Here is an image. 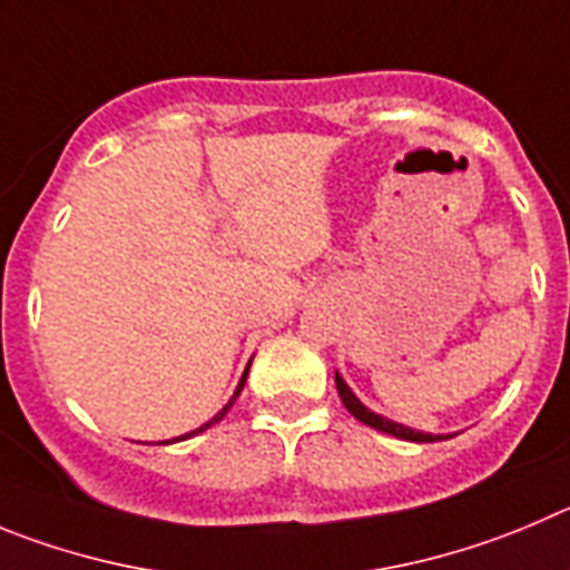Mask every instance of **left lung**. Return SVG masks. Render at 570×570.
Returning a JSON list of instances; mask_svg holds the SVG:
<instances>
[{
  "label": "left lung",
  "instance_id": "8db88e82",
  "mask_svg": "<svg viewBox=\"0 0 570 570\" xmlns=\"http://www.w3.org/2000/svg\"><path fill=\"white\" fill-rule=\"evenodd\" d=\"M334 385H337V393L340 399H343V405L348 407V413L354 419H360L363 424H368V428L380 430V433H387V435H396V439H405V441H419V444H424V441H441V439H450V435H433V433H422V430H413V428H405V424L399 422H391V419L380 416V413L368 411V407L360 402L354 393H351V387L345 385L343 376L334 374Z\"/></svg>",
  "mask_w": 570,
  "mask_h": 570
}]
</instances>
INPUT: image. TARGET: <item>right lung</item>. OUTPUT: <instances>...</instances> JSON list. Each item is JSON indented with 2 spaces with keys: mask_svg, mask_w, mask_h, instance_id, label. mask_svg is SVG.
<instances>
[{
  "mask_svg": "<svg viewBox=\"0 0 570 570\" xmlns=\"http://www.w3.org/2000/svg\"><path fill=\"white\" fill-rule=\"evenodd\" d=\"M247 371H249V365H247V368H244V374H242V380H238V387H236V393H233V396H230V402H227V405H225V407H222V411H219V413H216V416H213V419H210V422H205V424H202V428L190 430V433L179 435V439H174V441H183V439H190V435H199V433H205V430H207V428H210V424L222 422V419H225V416H227V411H230V407H233V402H236V396H238V393H242L244 382H247ZM159 444H171V441H159Z\"/></svg>",
  "mask_w": 570,
  "mask_h": 570,
  "instance_id": "right-lung-1",
  "label": "right lung"
}]
</instances>
